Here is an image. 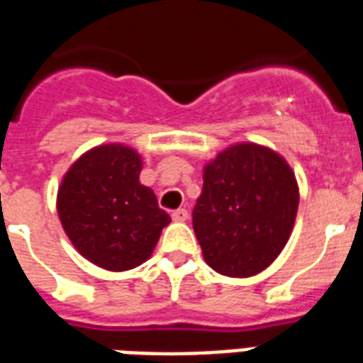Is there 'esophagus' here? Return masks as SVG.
Instances as JSON below:
<instances>
[{"label":"esophagus","mask_w":363,"mask_h":363,"mask_svg":"<svg viewBox=\"0 0 363 363\" xmlns=\"http://www.w3.org/2000/svg\"><path fill=\"white\" fill-rule=\"evenodd\" d=\"M173 220H177V223H184V220H188V211L186 209H177V211H173Z\"/></svg>","instance_id":"34e87169"}]
</instances>
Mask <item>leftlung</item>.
Returning <instances> with one entry per match:
<instances>
[{
    "label": "left lung",
    "instance_id": "8db88e82",
    "mask_svg": "<svg viewBox=\"0 0 363 363\" xmlns=\"http://www.w3.org/2000/svg\"><path fill=\"white\" fill-rule=\"evenodd\" d=\"M298 186L289 163L267 146L238 143L203 167L192 225L215 272L249 278L270 267L291 236Z\"/></svg>",
    "mask_w": 363,
    "mask_h": 363
}]
</instances>
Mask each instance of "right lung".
Wrapping results in <instances>:
<instances>
[{
  "label": "right lung",
  "mask_w": 363,
  "mask_h": 363,
  "mask_svg": "<svg viewBox=\"0 0 363 363\" xmlns=\"http://www.w3.org/2000/svg\"><path fill=\"white\" fill-rule=\"evenodd\" d=\"M143 160L125 145L91 148L72 163L57 194L60 225L87 261L123 272L148 261L171 223L138 182Z\"/></svg>",
  "instance_id": "add662e5"
}]
</instances>
